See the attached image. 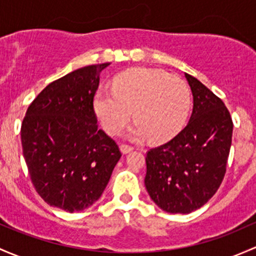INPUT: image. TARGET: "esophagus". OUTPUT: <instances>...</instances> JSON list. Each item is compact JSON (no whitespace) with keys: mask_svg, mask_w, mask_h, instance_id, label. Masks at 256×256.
<instances>
[{"mask_svg":"<svg viewBox=\"0 0 256 256\" xmlns=\"http://www.w3.org/2000/svg\"><path fill=\"white\" fill-rule=\"evenodd\" d=\"M120 150H121V152L124 153V154H126V153L131 152V150H132L134 148L131 146H128V144H121Z\"/></svg>","mask_w":256,"mask_h":256,"instance_id":"obj_1","label":"esophagus"}]
</instances>
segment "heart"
<instances>
[{
  "label": "heart",
  "mask_w": 256,
  "mask_h": 256,
  "mask_svg": "<svg viewBox=\"0 0 256 256\" xmlns=\"http://www.w3.org/2000/svg\"><path fill=\"white\" fill-rule=\"evenodd\" d=\"M94 109L104 130L121 132L130 120L137 122L130 137L148 136L163 142L179 132L190 109V90L179 77L152 68H134L115 78L114 90L102 88L94 98Z\"/></svg>",
  "instance_id": "b5f03b06"
}]
</instances>
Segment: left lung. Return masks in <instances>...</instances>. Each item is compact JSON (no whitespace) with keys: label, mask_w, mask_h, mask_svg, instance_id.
<instances>
[{"label":"left lung","mask_w":256,"mask_h":256,"mask_svg":"<svg viewBox=\"0 0 256 256\" xmlns=\"http://www.w3.org/2000/svg\"><path fill=\"white\" fill-rule=\"evenodd\" d=\"M194 96L188 125L166 144L146 153L144 185L163 211L190 214L218 190L227 169L233 121L206 86L185 74Z\"/></svg>","instance_id":"1"}]
</instances>
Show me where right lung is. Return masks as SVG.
I'll use <instances>...</instances> for the list:
<instances>
[{
	"instance_id": "right-lung-1",
	"label": "right lung",
	"mask_w": 256,
	"mask_h": 256,
	"mask_svg": "<svg viewBox=\"0 0 256 256\" xmlns=\"http://www.w3.org/2000/svg\"><path fill=\"white\" fill-rule=\"evenodd\" d=\"M109 62L76 70L44 88L28 106L22 147L36 192L68 212L93 205L120 160L116 142L99 130L94 96Z\"/></svg>"
}]
</instances>
